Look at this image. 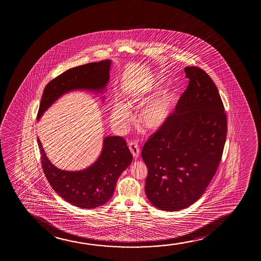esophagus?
<instances>
[{"instance_id": "34e87169", "label": "esophagus", "mask_w": 261, "mask_h": 261, "mask_svg": "<svg viewBox=\"0 0 261 261\" xmlns=\"http://www.w3.org/2000/svg\"><path fill=\"white\" fill-rule=\"evenodd\" d=\"M128 145L130 151L132 152L133 156L136 160L140 154V148L138 143H136V142H131V143H129Z\"/></svg>"}]
</instances>
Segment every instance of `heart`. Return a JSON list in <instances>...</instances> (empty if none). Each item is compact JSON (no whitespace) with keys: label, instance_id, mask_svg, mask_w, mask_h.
<instances>
[{"label":"heart","instance_id":"obj_1","mask_svg":"<svg viewBox=\"0 0 261 261\" xmlns=\"http://www.w3.org/2000/svg\"><path fill=\"white\" fill-rule=\"evenodd\" d=\"M167 84L165 79H151L144 86L132 91L127 97L129 105H143L138 113V120L149 131L162 128L175 111L180 95L178 90L168 87L161 90ZM131 119L128 106L121 100H116L111 111V121L118 130L126 127Z\"/></svg>","mask_w":261,"mask_h":261}]
</instances>
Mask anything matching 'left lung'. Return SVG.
Listing matches in <instances>:
<instances>
[{"label": "left lung", "instance_id": "left-lung-1", "mask_svg": "<svg viewBox=\"0 0 261 261\" xmlns=\"http://www.w3.org/2000/svg\"><path fill=\"white\" fill-rule=\"evenodd\" d=\"M168 123L147 141L145 193L154 207L177 211L199 200L213 178L226 138V114L217 86L198 67Z\"/></svg>", "mask_w": 261, "mask_h": 261}]
</instances>
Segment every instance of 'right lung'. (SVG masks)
<instances>
[{"mask_svg": "<svg viewBox=\"0 0 261 261\" xmlns=\"http://www.w3.org/2000/svg\"><path fill=\"white\" fill-rule=\"evenodd\" d=\"M111 66V60L92 62L70 68L51 80L43 90L37 119L65 93L75 90L104 93ZM37 142L43 171L53 189L68 203L83 208L106 203L114 193L118 177L133 161L124 138L106 136L100 156L90 167L79 171L61 170L48 159L39 138Z\"/></svg>", "mask_w": 261, "mask_h": 261, "instance_id": "obj_1", "label": "right lung"}]
</instances>
